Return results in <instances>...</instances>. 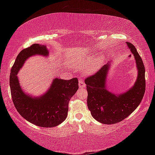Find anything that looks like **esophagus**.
Instances as JSON below:
<instances>
[{
    "label": "esophagus",
    "mask_w": 155,
    "mask_h": 155,
    "mask_svg": "<svg viewBox=\"0 0 155 155\" xmlns=\"http://www.w3.org/2000/svg\"><path fill=\"white\" fill-rule=\"evenodd\" d=\"M86 84L85 83V82L83 80H80L79 81V87L80 88H84L85 87Z\"/></svg>",
    "instance_id": "1"
}]
</instances>
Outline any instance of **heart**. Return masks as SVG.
Wrapping results in <instances>:
<instances>
[{
  "mask_svg": "<svg viewBox=\"0 0 155 155\" xmlns=\"http://www.w3.org/2000/svg\"><path fill=\"white\" fill-rule=\"evenodd\" d=\"M83 65H85V64H83Z\"/></svg>",
  "mask_w": 155,
  "mask_h": 155,
  "instance_id": "b5f03b06",
  "label": "heart"
}]
</instances>
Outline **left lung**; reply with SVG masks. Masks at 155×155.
<instances>
[{
    "label": "left lung",
    "instance_id": "left-lung-1",
    "mask_svg": "<svg viewBox=\"0 0 155 155\" xmlns=\"http://www.w3.org/2000/svg\"><path fill=\"white\" fill-rule=\"evenodd\" d=\"M127 44L134 54L138 70L137 81L132 88L120 95L106 90V76L109 64L104 65L95 74L85 79L88 92V109L94 118L103 124H115L127 118L139 106L145 93V68L142 59L135 47L130 43Z\"/></svg>",
    "mask_w": 155,
    "mask_h": 155
}]
</instances>
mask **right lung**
<instances>
[{
	"label": "right lung",
	"instance_id": "1",
	"mask_svg": "<svg viewBox=\"0 0 155 155\" xmlns=\"http://www.w3.org/2000/svg\"><path fill=\"white\" fill-rule=\"evenodd\" d=\"M46 46L34 44L18 54L9 77L13 103L18 113L25 120L38 127H54L66 119L70 98L78 89L77 78L70 80L54 79L48 92L40 98H32L20 88L17 74L25 61L33 54L47 55Z\"/></svg>",
	"mask_w": 155,
	"mask_h": 155
}]
</instances>
